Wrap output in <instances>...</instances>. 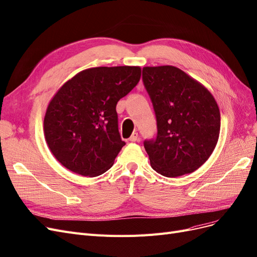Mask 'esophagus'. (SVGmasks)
Returning a JSON list of instances; mask_svg holds the SVG:
<instances>
[{
    "instance_id": "esophagus-1",
    "label": "esophagus",
    "mask_w": 257,
    "mask_h": 257,
    "mask_svg": "<svg viewBox=\"0 0 257 257\" xmlns=\"http://www.w3.org/2000/svg\"><path fill=\"white\" fill-rule=\"evenodd\" d=\"M139 139V136H138V133H133L132 134V136L130 137V141H133V143H134V141H137Z\"/></svg>"
}]
</instances>
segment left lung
<instances>
[{"mask_svg":"<svg viewBox=\"0 0 257 257\" xmlns=\"http://www.w3.org/2000/svg\"><path fill=\"white\" fill-rule=\"evenodd\" d=\"M143 81L157 122L156 137L144 143L151 167L167 178L196 171L219 138L220 111L213 94L173 66L145 67Z\"/></svg>","mask_w":257,"mask_h":257,"instance_id":"left-lung-1","label":"left lung"}]
</instances>
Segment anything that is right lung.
Masks as SVG:
<instances>
[{"instance_id":"add662e5","label":"right lung","mask_w":257,"mask_h":257,"mask_svg":"<svg viewBox=\"0 0 257 257\" xmlns=\"http://www.w3.org/2000/svg\"><path fill=\"white\" fill-rule=\"evenodd\" d=\"M140 76V67H96L77 73L59 88L47 108L43 130L61 165L90 178L109 169L125 145L118 130L116 106Z\"/></svg>"}]
</instances>
